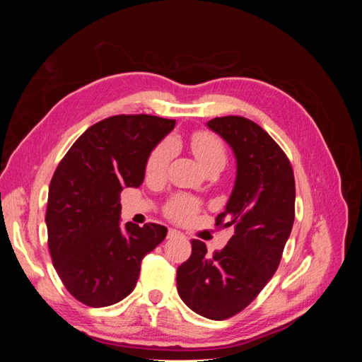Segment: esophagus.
Instances as JSON below:
<instances>
[{
  "label": "esophagus",
  "mask_w": 362,
  "mask_h": 362,
  "mask_svg": "<svg viewBox=\"0 0 362 362\" xmlns=\"http://www.w3.org/2000/svg\"><path fill=\"white\" fill-rule=\"evenodd\" d=\"M177 237H182V233H181V231H178V229L169 228V231H168V238H177Z\"/></svg>",
  "instance_id": "obj_1"
}]
</instances>
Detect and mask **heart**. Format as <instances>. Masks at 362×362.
Returning a JSON list of instances; mask_svg holds the SVG:
<instances>
[{
    "label": "heart",
    "mask_w": 362,
    "mask_h": 362,
    "mask_svg": "<svg viewBox=\"0 0 362 362\" xmlns=\"http://www.w3.org/2000/svg\"><path fill=\"white\" fill-rule=\"evenodd\" d=\"M190 148L193 156L196 157L204 169L210 166L213 163H225V146L222 140L213 133H208V131H196V133L190 137ZM172 156V148L169 144H160L154 151L151 152V156L146 161V175L151 178L161 177L166 170L169 160ZM199 210V205L194 199L189 198V196H177L173 198L168 206H166V214L172 218V221L177 222H187L192 218L196 211Z\"/></svg>",
    "instance_id": "obj_1"
}]
</instances>
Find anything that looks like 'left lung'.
<instances>
[{"label": "left lung", "instance_id": "left-lung-1", "mask_svg": "<svg viewBox=\"0 0 362 362\" xmlns=\"http://www.w3.org/2000/svg\"><path fill=\"white\" fill-rule=\"evenodd\" d=\"M231 146L237 161L234 189L216 226H233L228 245L210 257L201 240L177 270L182 302L211 320L235 315L254 300L276 272L294 222V175L279 145L242 116L208 120Z\"/></svg>", "mask_w": 362, "mask_h": 362}]
</instances>
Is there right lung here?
<instances>
[{
	"label": "right lung",
	"mask_w": 362,
	"mask_h": 362,
	"mask_svg": "<svg viewBox=\"0 0 362 362\" xmlns=\"http://www.w3.org/2000/svg\"><path fill=\"white\" fill-rule=\"evenodd\" d=\"M173 119L117 115L87 128L59 163L48 192L54 269L76 300L101 308L134 290L141 259L168 234L157 223L120 226V192L144 182L146 161Z\"/></svg>",
	"instance_id": "obj_1"
}]
</instances>
